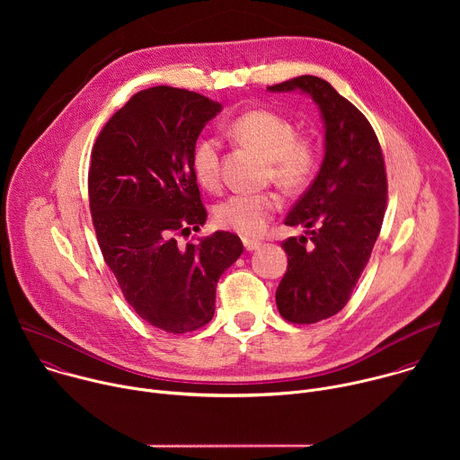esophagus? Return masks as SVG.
Returning <instances> with one entry per match:
<instances>
[{"label": "esophagus", "mask_w": 460, "mask_h": 460, "mask_svg": "<svg viewBox=\"0 0 460 460\" xmlns=\"http://www.w3.org/2000/svg\"><path fill=\"white\" fill-rule=\"evenodd\" d=\"M261 243L260 242H254V240H243V247L245 251H256Z\"/></svg>", "instance_id": "34e87169"}]
</instances>
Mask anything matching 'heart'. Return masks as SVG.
<instances>
[{
    "instance_id": "b5f03b06",
    "label": "heart",
    "mask_w": 460,
    "mask_h": 460,
    "mask_svg": "<svg viewBox=\"0 0 460 460\" xmlns=\"http://www.w3.org/2000/svg\"><path fill=\"white\" fill-rule=\"evenodd\" d=\"M229 133L243 146L258 151L270 160V176L288 190L302 189L316 164L314 146L296 138L295 125L282 114L252 109L238 116ZM192 169L199 181L208 189L220 183V144L217 138H204L192 151ZM280 209L275 192H236L217 209L220 226L251 238L266 231L270 218Z\"/></svg>"
}]
</instances>
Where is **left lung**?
Wrapping results in <instances>:
<instances>
[{
  "label": "left lung",
  "instance_id": "1",
  "mask_svg": "<svg viewBox=\"0 0 460 460\" xmlns=\"http://www.w3.org/2000/svg\"><path fill=\"white\" fill-rule=\"evenodd\" d=\"M268 91L307 94L323 123L320 171L284 222L302 226L314 243L305 234L282 242L288 271L277 289L286 320L314 323L348 304L371 256L387 200L384 158L366 116L332 84L298 76Z\"/></svg>",
  "mask_w": 460,
  "mask_h": 460
}]
</instances>
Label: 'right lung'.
I'll use <instances>...</instances> for the list:
<instances>
[{
	"label": "right lung",
	"instance_id": "add662e5",
	"mask_svg": "<svg viewBox=\"0 0 460 460\" xmlns=\"http://www.w3.org/2000/svg\"><path fill=\"white\" fill-rule=\"evenodd\" d=\"M220 111L199 93L151 87L112 114L93 149L89 204L105 264L128 305L167 333L213 318L217 284L243 251L227 231L183 247L174 238L208 220L192 151Z\"/></svg>",
	"mask_w": 460,
	"mask_h": 460
}]
</instances>
